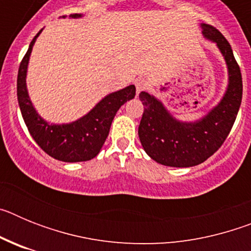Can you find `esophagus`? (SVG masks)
Wrapping results in <instances>:
<instances>
[{
  "mask_svg": "<svg viewBox=\"0 0 251 251\" xmlns=\"http://www.w3.org/2000/svg\"><path fill=\"white\" fill-rule=\"evenodd\" d=\"M147 86H148V83L145 80V79H138V80L136 81L137 95H138L141 92H143V90L147 89Z\"/></svg>",
  "mask_w": 251,
  "mask_h": 251,
  "instance_id": "34e87169",
  "label": "esophagus"
}]
</instances>
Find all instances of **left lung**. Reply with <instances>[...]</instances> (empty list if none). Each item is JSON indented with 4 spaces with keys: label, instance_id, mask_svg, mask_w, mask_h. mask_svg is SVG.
Returning <instances> with one entry per match:
<instances>
[{
    "label": "left lung",
    "instance_id": "obj_1",
    "mask_svg": "<svg viewBox=\"0 0 251 251\" xmlns=\"http://www.w3.org/2000/svg\"><path fill=\"white\" fill-rule=\"evenodd\" d=\"M202 35L214 43L225 60L227 86L223 98L200 119L179 121L158 98L139 94L145 112L138 127L139 141L148 156L170 167H192L212 156L229 136L243 98L241 73L232 49L220 31L201 24Z\"/></svg>",
    "mask_w": 251,
    "mask_h": 251
}]
</instances>
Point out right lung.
<instances>
[{"label":"right lung","instance_id":"right-lung-1","mask_svg":"<svg viewBox=\"0 0 251 251\" xmlns=\"http://www.w3.org/2000/svg\"><path fill=\"white\" fill-rule=\"evenodd\" d=\"M70 19H80L81 13L70 15ZM65 19V16H63ZM43 32L40 30L32 39L26 55L20 64L17 75V100L22 118L31 137L40 148L49 156L63 162H84L98 156L115 114L124 103L134 98L136 86L128 85L124 89L117 90L105 95L93 106L85 115L70 123L55 124L44 119L35 109L30 100L26 85L28 61L36 39Z\"/></svg>","mask_w":251,"mask_h":251}]
</instances>
